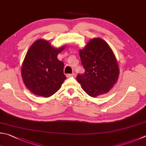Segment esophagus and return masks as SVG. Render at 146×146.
Listing matches in <instances>:
<instances>
[{"mask_svg": "<svg viewBox=\"0 0 146 146\" xmlns=\"http://www.w3.org/2000/svg\"><path fill=\"white\" fill-rule=\"evenodd\" d=\"M74 73H72V74H67V78H70V77L72 76H74Z\"/></svg>", "mask_w": 146, "mask_h": 146, "instance_id": "1", "label": "esophagus"}]
</instances>
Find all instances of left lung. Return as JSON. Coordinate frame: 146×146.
<instances>
[{
	"mask_svg": "<svg viewBox=\"0 0 146 146\" xmlns=\"http://www.w3.org/2000/svg\"><path fill=\"white\" fill-rule=\"evenodd\" d=\"M83 74H78L77 81L92 97L108 93L119 77V70L113 51L100 38L90 40L85 48L79 50Z\"/></svg>",
	"mask_w": 146,
	"mask_h": 146,
	"instance_id": "1",
	"label": "left lung"
}]
</instances>
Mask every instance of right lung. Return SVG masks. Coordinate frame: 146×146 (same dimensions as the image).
Returning a JSON list of instances; mask_svg holds the SVG:
<instances>
[{
	"mask_svg": "<svg viewBox=\"0 0 146 146\" xmlns=\"http://www.w3.org/2000/svg\"><path fill=\"white\" fill-rule=\"evenodd\" d=\"M65 48H55L48 40L39 39L29 49L22 64L21 77L34 95L49 97L60 88L66 76L64 63L57 56Z\"/></svg>",
	"mask_w": 146,
	"mask_h": 146,
	"instance_id": "right-lung-1",
	"label": "right lung"
}]
</instances>
